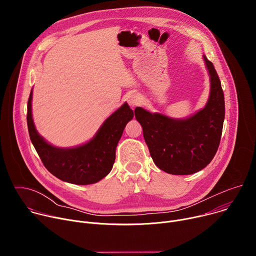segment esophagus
<instances>
[{
	"instance_id": "esophagus-1",
	"label": "esophagus",
	"mask_w": 256,
	"mask_h": 256,
	"mask_svg": "<svg viewBox=\"0 0 256 256\" xmlns=\"http://www.w3.org/2000/svg\"><path fill=\"white\" fill-rule=\"evenodd\" d=\"M126 101H128V105H130V107L134 108L136 106H138V105L140 104V100L138 95H136V94H130V96H128Z\"/></svg>"
}]
</instances>
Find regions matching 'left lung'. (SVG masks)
I'll use <instances>...</instances> for the list:
<instances>
[{
  "instance_id": "left-lung-1",
  "label": "left lung",
  "mask_w": 256,
  "mask_h": 256,
  "mask_svg": "<svg viewBox=\"0 0 256 256\" xmlns=\"http://www.w3.org/2000/svg\"><path fill=\"white\" fill-rule=\"evenodd\" d=\"M202 58L210 82L204 108L186 118L152 114L142 107L134 109L154 163L169 174L190 175L204 169L212 160L221 140L224 92L212 62L204 54Z\"/></svg>"
}]
</instances>
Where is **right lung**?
Returning <instances> with one entry per match:
<instances>
[{"label": "right lung", "instance_id": "1", "mask_svg": "<svg viewBox=\"0 0 256 256\" xmlns=\"http://www.w3.org/2000/svg\"><path fill=\"white\" fill-rule=\"evenodd\" d=\"M32 90L27 103V126L30 140L46 168L58 179L77 186L93 184L112 171L116 150L134 112L124 102L108 116L94 136L72 148H60L46 142L36 130L32 118Z\"/></svg>", "mask_w": 256, "mask_h": 256}]
</instances>
